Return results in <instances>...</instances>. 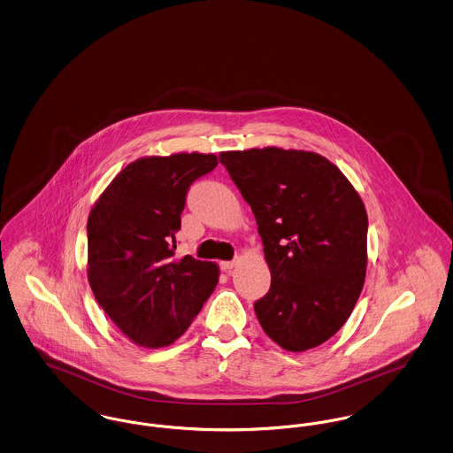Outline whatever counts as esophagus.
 I'll list each match as a JSON object with an SVG mask.
<instances>
[{
	"label": "esophagus",
	"instance_id": "esophagus-1",
	"mask_svg": "<svg viewBox=\"0 0 453 453\" xmlns=\"http://www.w3.org/2000/svg\"><path fill=\"white\" fill-rule=\"evenodd\" d=\"M236 265L237 259H233V261H222V263H220V270L227 273V272H231V270H233Z\"/></svg>",
	"mask_w": 453,
	"mask_h": 453
}]
</instances>
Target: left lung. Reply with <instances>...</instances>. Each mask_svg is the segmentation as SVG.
<instances>
[{"instance_id":"left-lung-1","label":"left lung","mask_w":453,"mask_h":453,"mask_svg":"<svg viewBox=\"0 0 453 453\" xmlns=\"http://www.w3.org/2000/svg\"><path fill=\"white\" fill-rule=\"evenodd\" d=\"M251 205L272 273L255 302L263 331L287 351L323 345L364 288L368 219L343 173L321 154L263 148L219 154Z\"/></svg>"}]
</instances>
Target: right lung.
Segmentation results:
<instances>
[{"label":"right lung","mask_w":453,"mask_h":453,"mask_svg":"<svg viewBox=\"0 0 453 453\" xmlns=\"http://www.w3.org/2000/svg\"><path fill=\"white\" fill-rule=\"evenodd\" d=\"M216 154L139 157L119 173L88 217V281L108 318L144 348L174 343L219 281V266L174 258L185 196Z\"/></svg>","instance_id":"add662e5"}]
</instances>
